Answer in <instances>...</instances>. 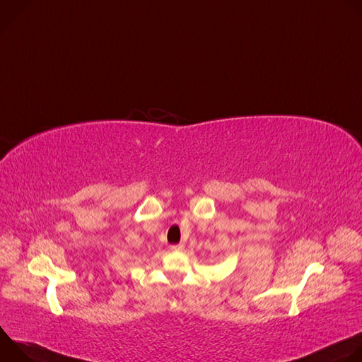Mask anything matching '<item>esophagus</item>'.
Listing matches in <instances>:
<instances>
[{"label": "esophagus", "mask_w": 362, "mask_h": 362, "mask_svg": "<svg viewBox=\"0 0 362 362\" xmlns=\"http://www.w3.org/2000/svg\"><path fill=\"white\" fill-rule=\"evenodd\" d=\"M185 249V245L183 243H177V245H172L170 246V250H173V252H180V250H183Z\"/></svg>", "instance_id": "obj_1"}]
</instances>
